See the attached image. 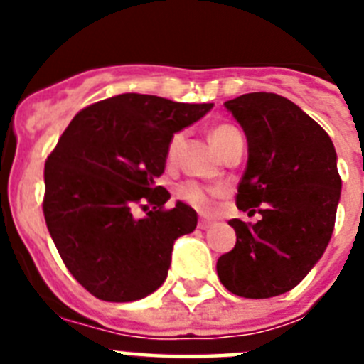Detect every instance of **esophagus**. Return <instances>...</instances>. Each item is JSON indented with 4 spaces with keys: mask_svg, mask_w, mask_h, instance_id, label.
Wrapping results in <instances>:
<instances>
[{
    "mask_svg": "<svg viewBox=\"0 0 364 364\" xmlns=\"http://www.w3.org/2000/svg\"><path fill=\"white\" fill-rule=\"evenodd\" d=\"M211 226H215V220H211V218H200V220H198V228H200V230H210Z\"/></svg>",
    "mask_w": 364,
    "mask_h": 364,
    "instance_id": "obj_1",
    "label": "esophagus"
}]
</instances>
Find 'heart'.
Returning a JSON list of instances; mask_svg holds the SVG:
<instances>
[{"label": "heart", "mask_w": 364, "mask_h": 364, "mask_svg": "<svg viewBox=\"0 0 364 364\" xmlns=\"http://www.w3.org/2000/svg\"><path fill=\"white\" fill-rule=\"evenodd\" d=\"M237 134H240V133L235 129L233 125H218V127H215V129L211 131L210 136H211V142H213L215 149L220 153V151L231 142V138H235ZM180 140H182V136H180V134H175V136H173L171 146H169V154L175 153L176 147H178V144H180ZM211 195H213V191H211V189L202 188V186L195 184V182H188V184H182L178 188V197L182 198L184 202H188V204H191L193 208H197V210H200V211H208L211 208Z\"/></svg>", "instance_id": "1"}]
</instances>
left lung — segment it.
<instances>
[{"instance_id": "left-lung-1", "label": "left lung", "mask_w": 364, "mask_h": 364, "mask_svg": "<svg viewBox=\"0 0 364 364\" xmlns=\"http://www.w3.org/2000/svg\"><path fill=\"white\" fill-rule=\"evenodd\" d=\"M224 107L247 140L237 208L255 224L230 220L237 244L218 259V279L231 294L268 299L306 277L332 239L341 176L326 131L299 105L273 92H250Z\"/></svg>"}]
</instances>
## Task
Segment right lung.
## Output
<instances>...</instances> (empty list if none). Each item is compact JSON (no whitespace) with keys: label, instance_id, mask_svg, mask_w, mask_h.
Listing matches in <instances>:
<instances>
[{"label":"right lung","instance_id":"add662e5","mask_svg":"<svg viewBox=\"0 0 364 364\" xmlns=\"http://www.w3.org/2000/svg\"><path fill=\"white\" fill-rule=\"evenodd\" d=\"M211 107L125 92L85 107L63 131L45 162L43 215L67 269L89 294L131 302L164 284L173 244L198 217L180 200L164 210L171 195L156 178L173 134ZM136 205L144 218L134 215Z\"/></svg>","mask_w":364,"mask_h":364}]
</instances>
